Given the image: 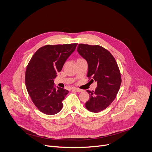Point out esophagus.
<instances>
[{
	"label": "esophagus",
	"mask_w": 152,
	"mask_h": 152,
	"mask_svg": "<svg viewBox=\"0 0 152 152\" xmlns=\"http://www.w3.org/2000/svg\"><path fill=\"white\" fill-rule=\"evenodd\" d=\"M72 90H74V91H77V92H82V90L79 89V88H72Z\"/></svg>",
	"instance_id": "1"
}]
</instances>
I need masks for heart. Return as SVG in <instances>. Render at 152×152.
<instances>
[{"label":"heart","instance_id":"b5f03b06","mask_svg":"<svg viewBox=\"0 0 152 152\" xmlns=\"http://www.w3.org/2000/svg\"><path fill=\"white\" fill-rule=\"evenodd\" d=\"M85 61L83 59H82V58H79L77 60V61Z\"/></svg>","mask_w":152,"mask_h":152}]
</instances>
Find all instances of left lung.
Instances as JSON below:
<instances>
[{
	"label": "left lung",
	"instance_id": "left-lung-1",
	"mask_svg": "<svg viewBox=\"0 0 152 152\" xmlns=\"http://www.w3.org/2000/svg\"><path fill=\"white\" fill-rule=\"evenodd\" d=\"M77 50L87 61V77L97 82L94 91L87 90L90 99L85 107L91 112H100L111 104L119 91L121 79L117 63L112 54L100 46L79 44Z\"/></svg>",
	"mask_w": 152,
	"mask_h": 152
}]
</instances>
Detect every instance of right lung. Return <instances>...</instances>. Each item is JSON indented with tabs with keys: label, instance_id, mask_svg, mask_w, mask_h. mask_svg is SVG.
<instances>
[{
	"label": "right lung",
	"instance_id": "obj_1",
	"mask_svg": "<svg viewBox=\"0 0 152 152\" xmlns=\"http://www.w3.org/2000/svg\"><path fill=\"white\" fill-rule=\"evenodd\" d=\"M77 43L46 45L31 58L26 70L25 83L28 94L38 110L47 115L58 113L69 91L54 85V79L65 62L76 49Z\"/></svg>",
	"mask_w": 152,
	"mask_h": 152
}]
</instances>
